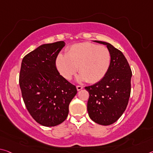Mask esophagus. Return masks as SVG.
<instances>
[{"label": "esophagus", "mask_w": 153, "mask_h": 153, "mask_svg": "<svg viewBox=\"0 0 153 153\" xmlns=\"http://www.w3.org/2000/svg\"><path fill=\"white\" fill-rule=\"evenodd\" d=\"M76 88H77V91H80V90H82V88H83V87H82V86H79V85H77V86H76Z\"/></svg>", "instance_id": "esophagus-1"}]
</instances>
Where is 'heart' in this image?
Listing matches in <instances>:
<instances>
[{
    "instance_id": "b5f03b06",
    "label": "heart",
    "mask_w": 153,
    "mask_h": 153,
    "mask_svg": "<svg viewBox=\"0 0 153 153\" xmlns=\"http://www.w3.org/2000/svg\"><path fill=\"white\" fill-rule=\"evenodd\" d=\"M110 63L111 54L108 48L89 42L71 45L66 54H59L55 60L56 67L65 79H71L77 69V81L89 84L101 81L107 74Z\"/></svg>"
}]
</instances>
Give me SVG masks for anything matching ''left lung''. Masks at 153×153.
Here are the masks:
<instances>
[{
	"label": "left lung",
	"instance_id": "left-lung-1",
	"mask_svg": "<svg viewBox=\"0 0 153 153\" xmlns=\"http://www.w3.org/2000/svg\"><path fill=\"white\" fill-rule=\"evenodd\" d=\"M94 42L107 45L111 63L101 81L85 87L89 93L87 110L94 122L110 125L117 121L127 108L131 94V69L121 51L109 43Z\"/></svg>",
	"mask_w": 153,
	"mask_h": 153
}]
</instances>
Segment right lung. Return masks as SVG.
Wrapping results in <instances>:
<instances>
[{
    "label": "right lung",
    "instance_id": "right-lung-1",
    "mask_svg": "<svg viewBox=\"0 0 153 153\" xmlns=\"http://www.w3.org/2000/svg\"><path fill=\"white\" fill-rule=\"evenodd\" d=\"M65 45L64 42L42 45L22 62L19 83L24 104L33 119L45 127L66 120L69 103L77 94L76 86L60 75L55 65Z\"/></svg>",
    "mask_w": 153,
    "mask_h": 153
}]
</instances>
